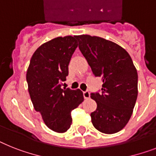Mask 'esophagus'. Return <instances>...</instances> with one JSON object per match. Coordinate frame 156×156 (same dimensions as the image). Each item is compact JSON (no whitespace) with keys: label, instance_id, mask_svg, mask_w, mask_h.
I'll return each mask as SVG.
<instances>
[{"label":"esophagus","instance_id":"34e87169","mask_svg":"<svg viewBox=\"0 0 156 156\" xmlns=\"http://www.w3.org/2000/svg\"><path fill=\"white\" fill-rule=\"evenodd\" d=\"M83 97H84V99H89L90 98V92H88V91L83 92Z\"/></svg>","mask_w":156,"mask_h":156}]
</instances>
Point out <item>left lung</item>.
<instances>
[{
	"label": "left lung",
	"mask_w": 156,
	"mask_h": 156,
	"mask_svg": "<svg viewBox=\"0 0 156 156\" xmlns=\"http://www.w3.org/2000/svg\"><path fill=\"white\" fill-rule=\"evenodd\" d=\"M79 48L96 76H101V93H92L97 104L91 113L95 128L116 133L128 123L138 96V74L128 52L119 44L99 37L76 36Z\"/></svg>",
	"instance_id": "obj_1"
}]
</instances>
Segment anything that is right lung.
Instances as JSON below:
<instances>
[{"mask_svg":"<svg viewBox=\"0 0 156 156\" xmlns=\"http://www.w3.org/2000/svg\"><path fill=\"white\" fill-rule=\"evenodd\" d=\"M78 46L75 37H59L44 43L31 58L27 70L28 90L34 109L48 128L63 133L72 124L71 112L83 101L80 89L61 88L69 64Z\"/></svg>","mask_w":156,"mask_h":156,"instance_id":"right-lung-1","label":"right lung"}]
</instances>
